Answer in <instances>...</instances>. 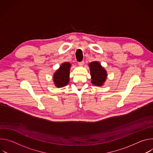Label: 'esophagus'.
Wrapping results in <instances>:
<instances>
[{"label":"esophagus","instance_id":"obj_1","mask_svg":"<svg viewBox=\"0 0 153 153\" xmlns=\"http://www.w3.org/2000/svg\"><path fill=\"white\" fill-rule=\"evenodd\" d=\"M78 64H79V66H80V67H82L83 65H84V61H83V60H82V61H81V62H79L78 63Z\"/></svg>","mask_w":153,"mask_h":153}]
</instances>
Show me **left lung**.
I'll return each mask as SVG.
<instances>
[{
	"label": "left lung",
	"mask_w": 153,
	"mask_h": 153,
	"mask_svg": "<svg viewBox=\"0 0 153 153\" xmlns=\"http://www.w3.org/2000/svg\"><path fill=\"white\" fill-rule=\"evenodd\" d=\"M91 76V83L94 86H102L107 77L106 71L99 62H92L89 64Z\"/></svg>",
	"instance_id": "1"
}]
</instances>
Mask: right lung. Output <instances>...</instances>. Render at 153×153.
Listing matches in <instances>:
<instances>
[{
	"label": "right lung",
	"mask_w": 153,
	"mask_h": 153,
	"mask_svg": "<svg viewBox=\"0 0 153 153\" xmlns=\"http://www.w3.org/2000/svg\"><path fill=\"white\" fill-rule=\"evenodd\" d=\"M71 64L69 62H64L60 68L54 73L53 80L55 86L57 88H62L68 85L70 81V69Z\"/></svg>",
	"instance_id": "1"
}]
</instances>
